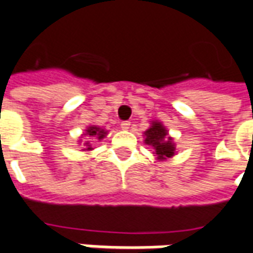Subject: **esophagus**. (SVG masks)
I'll return each instance as SVG.
<instances>
[{
  "mask_svg": "<svg viewBox=\"0 0 253 253\" xmlns=\"http://www.w3.org/2000/svg\"><path fill=\"white\" fill-rule=\"evenodd\" d=\"M130 128V123L129 121H124V123H121V129L124 130H128Z\"/></svg>",
  "mask_w": 253,
  "mask_h": 253,
  "instance_id": "esophagus-1",
  "label": "esophagus"
}]
</instances>
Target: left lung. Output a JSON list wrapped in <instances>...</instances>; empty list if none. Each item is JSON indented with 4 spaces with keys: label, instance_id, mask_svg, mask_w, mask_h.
Listing matches in <instances>:
<instances>
[{
    "label": "left lung",
    "instance_id": "1",
    "mask_svg": "<svg viewBox=\"0 0 253 253\" xmlns=\"http://www.w3.org/2000/svg\"><path fill=\"white\" fill-rule=\"evenodd\" d=\"M150 123H151L150 128L143 133L144 144L152 147L154 150L152 154L159 162L173 158L177 152H175L174 139L169 135V130L158 120H152Z\"/></svg>",
    "mask_w": 253,
    "mask_h": 253
}]
</instances>
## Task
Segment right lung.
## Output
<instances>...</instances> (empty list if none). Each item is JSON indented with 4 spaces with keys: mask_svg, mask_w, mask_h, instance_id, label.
Listing matches in <instances>:
<instances>
[{
    "mask_svg": "<svg viewBox=\"0 0 253 253\" xmlns=\"http://www.w3.org/2000/svg\"><path fill=\"white\" fill-rule=\"evenodd\" d=\"M107 130L98 126V125H88L83 133L80 135L78 140L79 146H82V151L89 152L92 151L94 148L91 146V140L92 139H98V140H102L103 137H106Z\"/></svg>",
    "mask_w": 253,
    "mask_h": 253,
    "instance_id": "1",
    "label": "right lung"
}]
</instances>
